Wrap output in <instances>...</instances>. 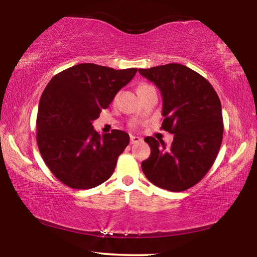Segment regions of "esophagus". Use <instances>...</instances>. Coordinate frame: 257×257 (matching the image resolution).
<instances>
[{"mask_svg":"<svg viewBox=\"0 0 257 257\" xmlns=\"http://www.w3.org/2000/svg\"><path fill=\"white\" fill-rule=\"evenodd\" d=\"M142 142V138L138 137V136H130V143L132 144H137V143Z\"/></svg>","mask_w":257,"mask_h":257,"instance_id":"esophagus-1","label":"esophagus"}]
</instances>
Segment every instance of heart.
Instances as JSON below:
<instances>
[{
  "label": "heart",
  "mask_w": 257,
  "mask_h": 257,
  "mask_svg": "<svg viewBox=\"0 0 257 257\" xmlns=\"http://www.w3.org/2000/svg\"><path fill=\"white\" fill-rule=\"evenodd\" d=\"M150 87H152V86H150V85H147V84H143V85H141L138 87V92H142V90H144V89H147V88H150Z\"/></svg>",
  "instance_id": "heart-1"
}]
</instances>
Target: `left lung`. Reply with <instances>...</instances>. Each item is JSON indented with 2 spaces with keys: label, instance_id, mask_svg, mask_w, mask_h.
Returning a JSON list of instances; mask_svg holds the SVG:
<instances>
[{
  "label": "left lung",
  "instance_id": "1",
  "mask_svg": "<svg viewBox=\"0 0 257 257\" xmlns=\"http://www.w3.org/2000/svg\"><path fill=\"white\" fill-rule=\"evenodd\" d=\"M138 72L156 85L162 95L161 129L173 134V142L146 137L150 158L142 170L152 184L182 191L203 179L214 163L223 137L221 102L205 78L188 67L169 63Z\"/></svg>",
  "mask_w": 257,
  "mask_h": 257
}]
</instances>
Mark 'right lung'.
I'll list each match as a JSON object with an SVG mask.
<instances>
[{"instance_id": "right-lung-1", "label": "right lung", "mask_w": 257, "mask_h": 257, "mask_svg": "<svg viewBox=\"0 0 257 257\" xmlns=\"http://www.w3.org/2000/svg\"><path fill=\"white\" fill-rule=\"evenodd\" d=\"M136 72V68L81 63L55 75L45 87L38 105L37 145L50 171L64 185L89 189L112 176L129 135L114 129L101 136L92 122Z\"/></svg>"}]
</instances>
